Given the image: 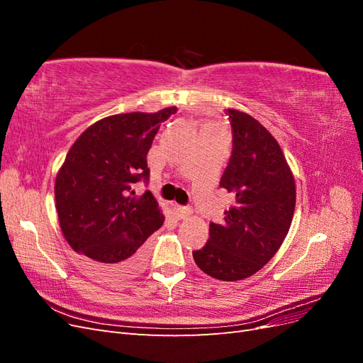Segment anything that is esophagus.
Returning a JSON list of instances; mask_svg holds the SVG:
<instances>
[{"instance_id":"34e87169","label":"esophagus","mask_w":363,"mask_h":363,"mask_svg":"<svg viewBox=\"0 0 363 363\" xmlns=\"http://www.w3.org/2000/svg\"><path fill=\"white\" fill-rule=\"evenodd\" d=\"M174 211H175V216L179 219H186L192 215V208L188 206H177Z\"/></svg>"}]
</instances>
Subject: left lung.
Instances as JSON below:
<instances>
[{"instance_id":"obj_1","label":"left lung","mask_w":363,"mask_h":363,"mask_svg":"<svg viewBox=\"0 0 363 363\" xmlns=\"http://www.w3.org/2000/svg\"><path fill=\"white\" fill-rule=\"evenodd\" d=\"M233 150L219 186L235 195L221 224L192 251L207 276L236 281L256 274L286 238L295 211V180L279 142L257 119L227 108Z\"/></svg>"}]
</instances>
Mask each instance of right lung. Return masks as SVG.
<instances>
[{
	"label": "right lung",
	"instance_id": "right-lung-1",
	"mask_svg": "<svg viewBox=\"0 0 363 363\" xmlns=\"http://www.w3.org/2000/svg\"><path fill=\"white\" fill-rule=\"evenodd\" d=\"M177 107L156 113H123L96 121L68 151L56 177V208L65 239L94 271L113 279L145 265V240L164 221L150 191L147 155L160 124Z\"/></svg>",
	"mask_w": 363,
	"mask_h": 363
}]
</instances>
